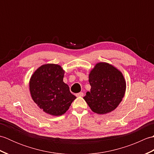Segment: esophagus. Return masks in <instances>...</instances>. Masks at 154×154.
Listing matches in <instances>:
<instances>
[{
	"mask_svg": "<svg viewBox=\"0 0 154 154\" xmlns=\"http://www.w3.org/2000/svg\"><path fill=\"white\" fill-rule=\"evenodd\" d=\"M83 92H80V93H77L76 94V96L77 97H83Z\"/></svg>",
	"mask_w": 154,
	"mask_h": 154,
	"instance_id": "1",
	"label": "esophagus"
}]
</instances>
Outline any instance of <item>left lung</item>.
<instances>
[{"label": "left lung", "instance_id": "obj_1", "mask_svg": "<svg viewBox=\"0 0 154 154\" xmlns=\"http://www.w3.org/2000/svg\"><path fill=\"white\" fill-rule=\"evenodd\" d=\"M91 91L83 97L93 112L104 114L119 105L125 94L126 83L119 69L106 62L96 63L91 70Z\"/></svg>", "mask_w": 154, "mask_h": 154}]
</instances>
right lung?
Returning a JSON list of instances; mask_svg holds the SVG:
<instances>
[{"label": "right lung", "mask_w": 154, "mask_h": 154, "mask_svg": "<svg viewBox=\"0 0 154 154\" xmlns=\"http://www.w3.org/2000/svg\"><path fill=\"white\" fill-rule=\"evenodd\" d=\"M65 71L61 65H41L32 75L29 87L32 100L45 113L52 116L65 114L76 97L63 82Z\"/></svg>", "instance_id": "obj_1"}]
</instances>
